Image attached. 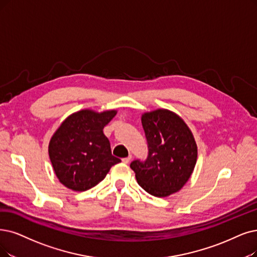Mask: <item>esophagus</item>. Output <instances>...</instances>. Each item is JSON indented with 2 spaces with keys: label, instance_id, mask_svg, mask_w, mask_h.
<instances>
[{
  "label": "esophagus",
  "instance_id": "34e87169",
  "mask_svg": "<svg viewBox=\"0 0 257 257\" xmlns=\"http://www.w3.org/2000/svg\"><path fill=\"white\" fill-rule=\"evenodd\" d=\"M131 160H132V156L130 155V156L125 157V158H123V159H122V162H123V163H128Z\"/></svg>",
  "mask_w": 257,
  "mask_h": 257
}]
</instances>
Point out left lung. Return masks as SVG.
I'll use <instances>...</instances> for the list:
<instances>
[{
  "instance_id": "obj_1",
  "label": "left lung",
  "mask_w": 257,
  "mask_h": 257,
  "mask_svg": "<svg viewBox=\"0 0 257 257\" xmlns=\"http://www.w3.org/2000/svg\"><path fill=\"white\" fill-rule=\"evenodd\" d=\"M148 142L146 160L132 161L139 186L156 197L178 192L191 177L197 146L184 121L167 109L146 112L141 118Z\"/></svg>"
}]
</instances>
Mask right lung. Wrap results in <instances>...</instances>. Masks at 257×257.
<instances>
[{"label":"right lung","instance_id":"obj_1","mask_svg":"<svg viewBox=\"0 0 257 257\" xmlns=\"http://www.w3.org/2000/svg\"><path fill=\"white\" fill-rule=\"evenodd\" d=\"M116 110L96 112L83 109L66 118L51 137L48 153L60 182L83 192L103 180L112 166L121 160L111 155L103 128Z\"/></svg>","mask_w":257,"mask_h":257}]
</instances>
